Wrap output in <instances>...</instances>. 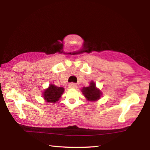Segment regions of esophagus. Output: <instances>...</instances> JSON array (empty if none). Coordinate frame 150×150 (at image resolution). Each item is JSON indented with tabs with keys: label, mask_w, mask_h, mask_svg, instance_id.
Instances as JSON below:
<instances>
[{
	"label": "esophagus",
	"mask_w": 150,
	"mask_h": 150,
	"mask_svg": "<svg viewBox=\"0 0 150 150\" xmlns=\"http://www.w3.org/2000/svg\"><path fill=\"white\" fill-rule=\"evenodd\" d=\"M77 87V85H76L75 83H71L69 84V88H76Z\"/></svg>",
	"instance_id": "obj_1"
}]
</instances>
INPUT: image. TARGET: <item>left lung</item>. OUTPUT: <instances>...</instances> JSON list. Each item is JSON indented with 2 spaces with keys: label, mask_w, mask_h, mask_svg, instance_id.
Returning <instances> with one entry per match:
<instances>
[{
  "label": "left lung",
  "mask_w": 150,
  "mask_h": 150,
  "mask_svg": "<svg viewBox=\"0 0 150 150\" xmlns=\"http://www.w3.org/2000/svg\"><path fill=\"white\" fill-rule=\"evenodd\" d=\"M81 92L85 96L88 101L95 102L100 99L103 93L101 91L96 87V84L94 81H91L88 87H84L81 89Z\"/></svg>",
  "instance_id": "8db88e82"
}]
</instances>
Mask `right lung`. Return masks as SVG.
Masks as SVG:
<instances>
[{
    "mask_svg": "<svg viewBox=\"0 0 150 150\" xmlns=\"http://www.w3.org/2000/svg\"><path fill=\"white\" fill-rule=\"evenodd\" d=\"M64 88L62 87H59L54 84H50L42 93L43 97L46 102L50 103H57L64 93Z\"/></svg>",
    "mask_w": 150,
    "mask_h": 150,
    "instance_id": "1",
    "label": "right lung"
}]
</instances>
